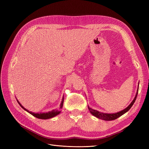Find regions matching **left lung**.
<instances>
[{
    "label": "left lung",
    "mask_w": 149,
    "mask_h": 149,
    "mask_svg": "<svg viewBox=\"0 0 149 149\" xmlns=\"http://www.w3.org/2000/svg\"><path fill=\"white\" fill-rule=\"evenodd\" d=\"M138 91H139V86H138V88L137 89V93H136V96H135V97L133 100V101L131 102V103H130V104L125 108V109H123V111H120L119 112H116V113H112V114L104 113V112H100L97 110H94V109H92V108H90L89 106H88V109L90 111V112H91V114H93L94 116L96 117L97 118L101 119L104 120H115L116 119H118V118H119L120 116H123L124 114L125 113V112H127L130 109V108H131V107L134 104V103L135 102V101H136L137 94H138Z\"/></svg>",
    "instance_id": "obj_1"
}]
</instances>
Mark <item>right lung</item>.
<instances>
[{
  "label": "right lung",
  "mask_w": 149,
  "mask_h": 149,
  "mask_svg": "<svg viewBox=\"0 0 149 149\" xmlns=\"http://www.w3.org/2000/svg\"><path fill=\"white\" fill-rule=\"evenodd\" d=\"M18 103L19 104V105L23 108V109L26 111V112H28L29 113H30V114H31L32 116H33L35 118H37L38 119H50L52 118H54L56 116L59 114L61 112V109L63 107V101H64V97H63L62 98V101L61 102L60 106V108L59 109H53L51 111H49L48 112H40V113H35V112H32L31 111H29V110L26 109L25 108L22 106L21 104L20 103V102L17 100Z\"/></svg>",
  "instance_id": "1"
}]
</instances>
